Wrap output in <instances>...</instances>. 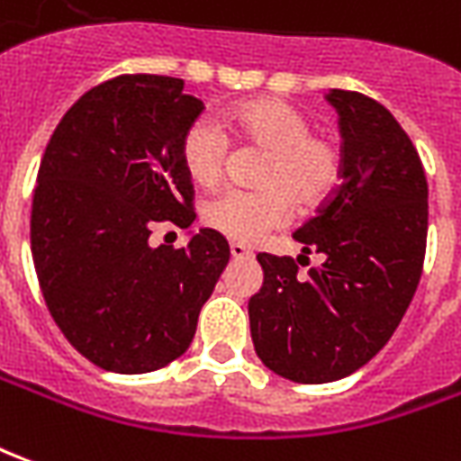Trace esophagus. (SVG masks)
I'll list each match as a JSON object with an SVG mask.
<instances>
[{
    "label": "esophagus",
    "mask_w": 461,
    "mask_h": 461,
    "mask_svg": "<svg viewBox=\"0 0 461 461\" xmlns=\"http://www.w3.org/2000/svg\"><path fill=\"white\" fill-rule=\"evenodd\" d=\"M230 256L236 258V260H243V258H250V250H248L243 243H236V240H233V243H230Z\"/></svg>",
    "instance_id": "esophagus-1"
}]
</instances>
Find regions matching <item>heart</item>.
<instances>
[{
  "instance_id": "obj_1",
  "label": "heart",
  "mask_w": 461,
  "mask_h": 461,
  "mask_svg": "<svg viewBox=\"0 0 461 461\" xmlns=\"http://www.w3.org/2000/svg\"><path fill=\"white\" fill-rule=\"evenodd\" d=\"M310 119L280 99H253L225 111L221 126L195 119L181 136V163L201 188H213L225 173L228 140L266 151L258 191H223L203 203V221L233 240L253 243L285 225L293 201L318 208L342 178V149L328 133L310 131Z\"/></svg>"
}]
</instances>
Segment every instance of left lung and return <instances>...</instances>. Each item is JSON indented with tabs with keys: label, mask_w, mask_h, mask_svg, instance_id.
Wrapping results in <instances>:
<instances>
[{
	"label": "left lung",
	"mask_w": 461,
	"mask_h": 461,
	"mask_svg": "<svg viewBox=\"0 0 461 461\" xmlns=\"http://www.w3.org/2000/svg\"><path fill=\"white\" fill-rule=\"evenodd\" d=\"M342 181L293 238L325 260L258 253L263 288L248 303L267 370L303 384L348 377L393 338L420 285L427 248V178L410 136L380 101L332 89Z\"/></svg>",
	"instance_id": "obj_1"
}]
</instances>
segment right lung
Returning <instances> with one entry per match:
<instances>
[{
    "label": "right lung",
    "instance_id": "obj_1",
    "mask_svg": "<svg viewBox=\"0 0 461 461\" xmlns=\"http://www.w3.org/2000/svg\"><path fill=\"white\" fill-rule=\"evenodd\" d=\"M203 111L184 79L123 74L59 121L32 201V258L47 308L96 367L141 375L181 357L230 258L218 230L151 248L156 223L195 221L181 136Z\"/></svg>",
    "mask_w": 461,
    "mask_h": 461
}]
</instances>
